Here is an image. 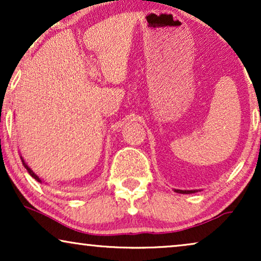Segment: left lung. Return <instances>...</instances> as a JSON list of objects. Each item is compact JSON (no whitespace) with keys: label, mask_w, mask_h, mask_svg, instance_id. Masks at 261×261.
Masks as SVG:
<instances>
[{"label":"left lung","mask_w":261,"mask_h":261,"mask_svg":"<svg viewBox=\"0 0 261 261\" xmlns=\"http://www.w3.org/2000/svg\"><path fill=\"white\" fill-rule=\"evenodd\" d=\"M174 191L178 192V194H192V192H195L192 190H174Z\"/></svg>","instance_id":"1"}]
</instances>
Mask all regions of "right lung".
<instances>
[{"label":"right lung","mask_w":261,"mask_h":261,"mask_svg":"<svg viewBox=\"0 0 261 261\" xmlns=\"http://www.w3.org/2000/svg\"><path fill=\"white\" fill-rule=\"evenodd\" d=\"M21 160H22V164H23V166H24V167H26V170L28 171V173H30V174H31V176L34 178V179H37L38 181H40V183H41V179H40V178H39V177L37 176V174H35V173L33 172V171H32V170L30 169V167H28V166L26 165V163H24V160H23L22 158H21Z\"/></svg>","instance_id":"obj_1"}]
</instances>
